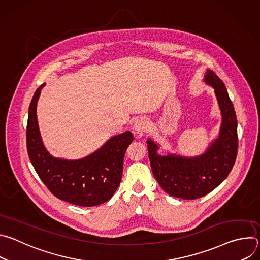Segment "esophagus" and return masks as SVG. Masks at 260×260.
Instances as JSON below:
<instances>
[{
  "label": "esophagus",
  "mask_w": 260,
  "mask_h": 260,
  "mask_svg": "<svg viewBox=\"0 0 260 260\" xmlns=\"http://www.w3.org/2000/svg\"><path fill=\"white\" fill-rule=\"evenodd\" d=\"M148 128H149V121H148L146 118H140L138 119L135 124H134V133L137 134L138 136H142L143 133L147 132Z\"/></svg>",
  "instance_id": "1"
}]
</instances>
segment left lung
Returning a JSON list of instances; mask_svg holds the SVG:
<instances>
[{
  "label": "left lung",
  "instance_id": "8db88e82",
  "mask_svg": "<svg viewBox=\"0 0 260 260\" xmlns=\"http://www.w3.org/2000/svg\"><path fill=\"white\" fill-rule=\"evenodd\" d=\"M205 81L214 87L222 113L220 136L207 152L193 158L160 156L156 153L158 146L147 141L156 181L167 193L183 200L200 199L215 189L231 173L238 154V121L225 85L212 70H207Z\"/></svg>",
  "mask_w": 260,
  "mask_h": 260
}]
</instances>
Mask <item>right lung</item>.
Returning <instances> with one entry per match:
<instances>
[{"label": "right lung", "instance_id": "1", "mask_svg": "<svg viewBox=\"0 0 260 260\" xmlns=\"http://www.w3.org/2000/svg\"><path fill=\"white\" fill-rule=\"evenodd\" d=\"M44 84L36 90L26 125V148L29 160L49 191L70 204L91 207L113 197L123 171V158L134 141L131 132L111 138L92 154L78 160L51 156L44 148L37 120V102Z\"/></svg>", "mask_w": 260, "mask_h": 260}]
</instances>
